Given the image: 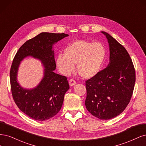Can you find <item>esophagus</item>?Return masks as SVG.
Returning <instances> with one entry per match:
<instances>
[{
	"label": "esophagus",
	"mask_w": 146,
	"mask_h": 146,
	"mask_svg": "<svg viewBox=\"0 0 146 146\" xmlns=\"http://www.w3.org/2000/svg\"><path fill=\"white\" fill-rule=\"evenodd\" d=\"M76 81H75L74 79H71L69 81V84H70V86H74L75 84H76Z\"/></svg>",
	"instance_id": "esophagus-1"
}]
</instances>
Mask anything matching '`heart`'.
<instances>
[{
  "label": "heart",
  "instance_id": "obj_1",
  "mask_svg": "<svg viewBox=\"0 0 146 146\" xmlns=\"http://www.w3.org/2000/svg\"><path fill=\"white\" fill-rule=\"evenodd\" d=\"M106 56L105 46L100 42L76 40L70 44L63 54L57 58V65L62 73L68 74L77 64L78 74L84 78H93L99 73Z\"/></svg>",
  "mask_w": 146,
  "mask_h": 146
}]
</instances>
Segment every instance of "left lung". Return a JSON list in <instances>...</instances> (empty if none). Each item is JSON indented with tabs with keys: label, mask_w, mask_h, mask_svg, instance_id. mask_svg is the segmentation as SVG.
Wrapping results in <instances>:
<instances>
[{
	"label": "left lung",
	"mask_w": 146,
	"mask_h": 146,
	"mask_svg": "<svg viewBox=\"0 0 146 146\" xmlns=\"http://www.w3.org/2000/svg\"><path fill=\"white\" fill-rule=\"evenodd\" d=\"M109 43L108 66L86 81V107L90 113L107 120L120 115L132 96L135 70L127 51L109 34L102 31Z\"/></svg>",
	"instance_id": "8db88e82"
}]
</instances>
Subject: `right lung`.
<instances>
[{
  "instance_id": "obj_1",
  "label": "right lung",
  "mask_w": 146,
  "mask_h": 146,
  "mask_svg": "<svg viewBox=\"0 0 146 146\" xmlns=\"http://www.w3.org/2000/svg\"><path fill=\"white\" fill-rule=\"evenodd\" d=\"M68 36L64 33H41L26 41L13 59L10 73L13 98L19 109L32 119H48L57 114L62 106L64 95L70 86L66 76L53 72L56 65L52 46ZM28 55L39 58L46 67L43 79L32 90L22 88L16 79L20 62Z\"/></svg>"
}]
</instances>
